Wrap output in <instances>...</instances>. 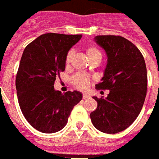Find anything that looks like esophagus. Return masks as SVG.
<instances>
[{
  "label": "esophagus",
  "mask_w": 159,
  "mask_h": 159,
  "mask_svg": "<svg viewBox=\"0 0 159 159\" xmlns=\"http://www.w3.org/2000/svg\"><path fill=\"white\" fill-rule=\"evenodd\" d=\"M88 98H89V95H88V94H83V99L84 100L88 99Z\"/></svg>",
  "instance_id": "1"
}]
</instances>
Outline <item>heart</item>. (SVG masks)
Masks as SVG:
<instances>
[{
  "mask_svg": "<svg viewBox=\"0 0 159 159\" xmlns=\"http://www.w3.org/2000/svg\"><path fill=\"white\" fill-rule=\"evenodd\" d=\"M85 52L89 58L90 61L95 60V59H99L100 61L102 58V53L101 50L99 49L97 47H95L94 45H89L85 48ZM73 55H74V51L70 50L67 52L66 57H65V65L68 66L70 65V62L72 60ZM72 84L77 89H81V90H85L89 88L91 82V77L89 75L84 74V73H76L75 75L72 77Z\"/></svg>",
  "mask_w": 159,
  "mask_h": 159,
  "instance_id": "heart-1",
  "label": "heart"
}]
</instances>
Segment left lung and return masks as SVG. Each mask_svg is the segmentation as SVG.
Wrapping results in <instances>:
<instances>
[{
    "label": "left lung",
    "mask_w": 159,
    "mask_h": 159,
    "mask_svg": "<svg viewBox=\"0 0 159 159\" xmlns=\"http://www.w3.org/2000/svg\"><path fill=\"white\" fill-rule=\"evenodd\" d=\"M107 54V64L97 89H109L107 98L94 99L97 108L90 113L96 129L114 134L126 129L141 112L147 95L145 60L138 48L121 36L95 38Z\"/></svg>",
    "instance_id": "8db88e82"
}]
</instances>
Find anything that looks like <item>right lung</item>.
<instances>
[{"instance_id":"right-lung-1","label":"right lung","mask_w":159,"mask_h":159,"mask_svg":"<svg viewBox=\"0 0 159 159\" xmlns=\"http://www.w3.org/2000/svg\"><path fill=\"white\" fill-rule=\"evenodd\" d=\"M82 35L45 33L25 48L16 77L18 103L26 120L36 130L53 133L63 129L75 105L77 90L62 94L54 82L65 70V57Z\"/></svg>"}]
</instances>
